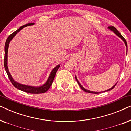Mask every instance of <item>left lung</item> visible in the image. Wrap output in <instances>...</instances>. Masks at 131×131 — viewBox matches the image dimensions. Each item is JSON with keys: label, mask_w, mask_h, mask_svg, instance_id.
<instances>
[{"label": "left lung", "mask_w": 131, "mask_h": 131, "mask_svg": "<svg viewBox=\"0 0 131 131\" xmlns=\"http://www.w3.org/2000/svg\"><path fill=\"white\" fill-rule=\"evenodd\" d=\"M108 28L110 30H111V31H113L114 33L116 34V35L117 36H119L120 38H121L123 42H124V43H125V45H126V49H127V51H128V46H127V43H126V40H125V39H124V37H123L121 35V34L119 33V31H117V30L116 29V28L114 27H113V26H110V27H108ZM126 54H127V53H126ZM75 78H76V81H77V82H78V83L79 84V86L81 88V89H82V90L83 91H85V92H88V93H91V94H99V93H101V92H106V91H110V90H112V89H113L114 87H115V86L116 85V84H117V83H116L115 85H114L113 86V87H112L111 88H110V89H107V90H106V91H103V92H94V91H89V90H88V89H85V88H84L81 85V84H80V83H79V82L78 81V79H77V78H76V76H75Z\"/></svg>", "instance_id": "left-lung-1"}]
</instances>
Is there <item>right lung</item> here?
I'll return each mask as SVG.
<instances>
[{
    "label": "right lung",
    "instance_id": "add662e5",
    "mask_svg": "<svg viewBox=\"0 0 131 131\" xmlns=\"http://www.w3.org/2000/svg\"><path fill=\"white\" fill-rule=\"evenodd\" d=\"M35 24L34 23H28V24H26L24 25V26L20 27V28L19 29H18L17 31L14 32L13 33H12L11 35H9V36L8 37V39H6V43H5V58H4V66H5V69L6 71L7 74L9 78V79L11 82L14 86H15L16 88L19 89V90L24 91V92L30 93V94H42V93H44L47 91L48 89H49V88L51 87V86L52 84V82L53 81V79H54V78L55 76V74H56L57 71L58 70L59 67H60V64L57 66L56 67H54L53 69L51 71V73H50L49 77H48V79L46 80L45 83L43 84L42 86H28V85H23V84H21L18 83V82H16L15 80H14V79L12 78V77L10 74V73L9 71L8 67V48H9V43L12 39L15 37V36L17 35V33H18V32L20 31L24 27H26L27 26H33V25Z\"/></svg>",
    "mask_w": 131,
    "mask_h": 131
}]
</instances>
